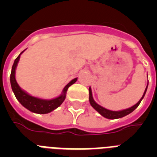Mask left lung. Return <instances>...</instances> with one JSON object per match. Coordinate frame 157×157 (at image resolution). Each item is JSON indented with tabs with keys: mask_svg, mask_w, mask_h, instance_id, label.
Here are the masks:
<instances>
[{
	"mask_svg": "<svg viewBox=\"0 0 157 157\" xmlns=\"http://www.w3.org/2000/svg\"><path fill=\"white\" fill-rule=\"evenodd\" d=\"M148 84H149V82H148ZM148 84H147V86L145 90V92H144L143 96H142V98L139 100L138 103L134 105V106L130 107L129 109H124V110H121V111H111L109 110V109H106L105 108H103L102 106L99 105L98 104H97L94 101V98H93V95H92V90H91V88L90 87L89 88V94H90V98H89V100H90V103L91 106L95 109L97 112H98L102 116H104L105 118H107V119H110V120H115V119H120V118L124 117V116H127L130 113L133 112L134 110H135L137 108H138V105H140L141 103V100L143 99V98L145 97V94L146 93L147 88H148Z\"/></svg>",
	"mask_w": 157,
	"mask_h": 157,
	"instance_id": "1",
	"label": "left lung"
}]
</instances>
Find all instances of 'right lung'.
<instances>
[{"mask_svg": "<svg viewBox=\"0 0 157 157\" xmlns=\"http://www.w3.org/2000/svg\"><path fill=\"white\" fill-rule=\"evenodd\" d=\"M23 50L21 53L19 54L17 56L15 61H14L13 65L12 67V72H11L10 75V82L11 86H12V91H13L14 94L16 96V99L19 101V103L21 104L23 107H25L26 109H28L29 111L34 113H37V114H46L48 112H51L53 111L54 109H56V108L59 106L63 102L66 98L67 90L68 89L69 86L74 84L76 81H77V78H74L73 80L70 82L63 88L62 94L57 97V98H54V99L51 100H44L41 99V98H37L35 97H32L30 94L25 92L18 85L17 82L16 80V69L17 67L18 62L20 58V55L24 52Z\"/></svg>", "mask_w": 157, "mask_h": 157, "instance_id": "1", "label": "right lung"}]
</instances>
